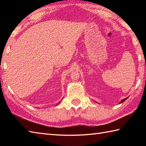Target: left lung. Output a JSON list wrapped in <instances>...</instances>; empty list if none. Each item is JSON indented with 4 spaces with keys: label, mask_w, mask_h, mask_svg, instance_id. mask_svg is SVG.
I'll list each match as a JSON object with an SVG mask.
<instances>
[{
    "label": "left lung",
    "mask_w": 146,
    "mask_h": 146,
    "mask_svg": "<svg viewBox=\"0 0 146 146\" xmlns=\"http://www.w3.org/2000/svg\"><path fill=\"white\" fill-rule=\"evenodd\" d=\"M127 98H128V97H127V98H124V99H123V100H121V101L120 102V103H119V104H122V103H123V102H124V101H125V100H126V99H127Z\"/></svg>",
    "instance_id": "1"
}]
</instances>
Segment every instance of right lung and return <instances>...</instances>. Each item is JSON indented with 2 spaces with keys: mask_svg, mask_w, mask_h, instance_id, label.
<instances>
[{
  "mask_svg": "<svg viewBox=\"0 0 146 146\" xmlns=\"http://www.w3.org/2000/svg\"><path fill=\"white\" fill-rule=\"evenodd\" d=\"M60 102H59V103H60ZM59 103H58V104H59ZM57 105H58V104H57Z\"/></svg>",
  "mask_w": 146,
  "mask_h": 146,
  "instance_id": "right-lung-1",
  "label": "right lung"
}]
</instances>
